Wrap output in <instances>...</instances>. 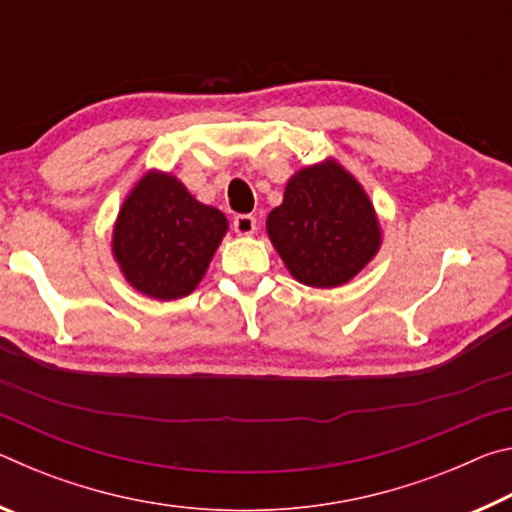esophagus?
<instances>
[{"label":"esophagus","mask_w":512,"mask_h":512,"mask_svg":"<svg viewBox=\"0 0 512 512\" xmlns=\"http://www.w3.org/2000/svg\"><path fill=\"white\" fill-rule=\"evenodd\" d=\"M232 225H235V232L239 237H250V235H255V230H257V219L250 214H239Z\"/></svg>","instance_id":"obj_1"}]
</instances>
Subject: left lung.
<instances>
[{
  "label": "left lung",
  "mask_w": 512,
  "mask_h": 512,
  "mask_svg": "<svg viewBox=\"0 0 512 512\" xmlns=\"http://www.w3.org/2000/svg\"><path fill=\"white\" fill-rule=\"evenodd\" d=\"M266 232L293 280L314 289L348 284L384 241L368 192L336 158L293 173Z\"/></svg>",
  "instance_id": "left-lung-1"
}]
</instances>
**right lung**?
<instances>
[{
  "label": "right lung",
  "instance_id": "1",
  "mask_svg": "<svg viewBox=\"0 0 512 512\" xmlns=\"http://www.w3.org/2000/svg\"><path fill=\"white\" fill-rule=\"evenodd\" d=\"M230 223L169 171L149 169L131 187L112 225L110 250L119 273L153 300L196 291Z\"/></svg>",
  "mask_w": 512,
  "mask_h": 512
}]
</instances>
